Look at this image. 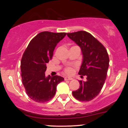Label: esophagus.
Instances as JSON below:
<instances>
[{"label": "esophagus", "instance_id": "esophagus-1", "mask_svg": "<svg viewBox=\"0 0 128 128\" xmlns=\"http://www.w3.org/2000/svg\"><path fill=\"white\" fill-rule=\"evenodd\" d=\"M64 79L66 80H73V78L70 77H68V76H66V77H64Z\"/></svg>", "mask_w": 128, "mask_h": 128}]
</instances>
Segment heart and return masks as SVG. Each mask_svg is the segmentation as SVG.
Returning a JSON list of instances; mask_svg holds the SVG:
<instances>
[{"instance_id": "heart-1", "label": "heart", "mask_w": 128, "mask_h": 128, "mask_svg": "<svg viewBox=\"0 0 128 128\" xmlns=\"http://www.w3.org/2000/svg\"><path fill=\"white\" fill-rule=\"evenodd\" d=\"M72 71H73V70H72L71 68H68L66 69V72L68 74H71Z\"/></svg>"}]
</instances>
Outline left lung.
I'll return each mask as SVG.
<instances>
[{
  "label": "left lung",
  "instance_id": "1",
  "mask_svg": "<svg viewBox=\"0 0 128 128\" xmlns=\"http://www.w3.org/2000/svg\"><path fill=\"white\" fill-rule=\"evenodd\" d=\"M67 35L80 48L83 59L78 74L87 76V81L79 80V88L72 92V95L79 101H90L98 95L105 82L109 66L108 52L88 32L79 31Z\"/></svg>",
  "mask_w": 128,
  "mask_h": 128
}]
</instances>
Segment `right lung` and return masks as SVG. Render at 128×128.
Listing matches in <instances>:
<instances>
[{
  "label": "right lung",
  "mask_w": 128,
  "mask_h": 128,
  "mask_svg": "<svg viewBox=\"0 0 128 128\" xmlns=\"http://www.w3.org/2000/svg\"><path fill=\"white\" fill-rule=\"evenodd\" d=\"M66 33L43 32L31 40L21 60L22 83L28 96L38 103L48 102L56 94L57 86L64 78L45 76L47 67L57 44Z\"/></svg>",
  "instance_id": "obj_1"
}]
</instances>
